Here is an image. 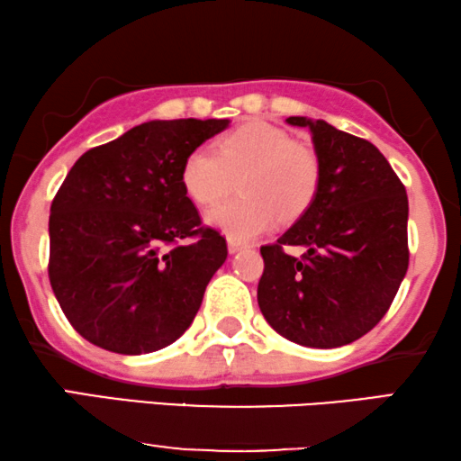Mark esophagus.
<instances>
[{
    "instance_id": "34e87169",
    "label": "esophagus",
    "mask_w": 461,
    "mask_h": 461,
    "mask_svg": "<svg viewBox=\"0 0 461 461\" xmlns=\"http://www.w3.org/2000/svg\"><path fill=\"white\" fill-rule=\"evenodd\" d=\"M229 251L230 254H237V251H241V249H245L248 248V243H243V241H239V239H232V237H229Z\"/></svg>"
}]
</instances>
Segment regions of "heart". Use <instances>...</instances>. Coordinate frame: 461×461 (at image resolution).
Returning a JSON list of instances; mask_svg holds the SVG:
<instances>
[{
    "label": "heart",
    "instance_id": "b5f03b06",
    "mask_svg": "<svg viewBox=\"0 0 461 461\" xmlns=\"http://www.w3.org/2000/svg\"><path fill=\"white\" fill-rule=\"evenodd\" d=\"M243 197L207 212V224L232 239H249L275 226L279 216L295 220L312 205L321 163L312 149L276 125L245 123L220 140L218 153L197 147L182 166V186L199 205H213L235 191Z\"/></svg>",
    "mask_w": 461,
    "mask_h": 461
}]
</instances>
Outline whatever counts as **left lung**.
Returning <instances> with one entry per match:
<instances>
[{"label": "left lung", "instance_id": "left-lung-1", "mask_svg": "<svg viewBox=\"0 0 461 461\" xmlns=\"http://www.w3.org/2000/svg\"><path fill=\"white\" fill-rule=\"evenodd\" d=\"M308 128L321 163L312 205L273 245H264L258 304L276 333L308 348H338L374 330L409 267L407 193L374 144L323 119ZM285 244L305 248L289 257Z\"/></svg>", "mask_w": 461, "mask_h": 461}]
</instances>
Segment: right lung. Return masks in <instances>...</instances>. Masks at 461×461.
<instances>
[{
  "label": "right lung",
  "instance_id": "right-lung-1",
  "mask_svg": "<svg viewBox=\"0 0 461 461\" xmlns=\"http://www.w3.org/2000/svg\"><path fill=\"white\" fill-rule=\"evenodd\" d=\"M226 128L229 119H155L75 161L50 207L48 275L87 342L144 355L191 327L229 251L218 230L201 226L182 166ZM188 236L193 244L177 243Z\"/></svg>",
  "mask_w": 461,
  "mask_h": 461
}]
</instances>
